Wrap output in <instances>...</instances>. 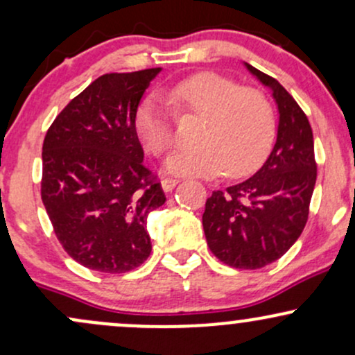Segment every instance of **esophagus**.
I'll list each match as a JSON object with an SVG mask.
<instances>
[{"label":"esophagus","mask_w":355,"mask_h":355,"mask_svg":"<svg viewBox=\"0 0 355 355\" xmlns=\"http://www.w3.org/2000/svg\"><path fill=\"white\" fill-rule=\"evenodd\" d=\"M177 178H162V189L165 191H172L177 187Z\"/></svg>","instance_id":"1"}]
</instances>
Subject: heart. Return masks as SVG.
<instances>
[{
  "label": "heart",
  "mask_w": 355,
  "mask_h": 355,
  "mask_svg": "<svg viewBox=\"0 0 355 355\" xmlns=\"http://www.w3.org/2000/svg\"><path fill=\"white\" fill-rule=\"evenodd\" d=\"M164 100L138 107L135 125L141 144L155 157L173 146L175 120L200 118L197 146L175 152L166 170L177 175L243 177L262 164L275 135L274 107L266 93L218 73H198L166 88Z\"/></svg>",
  "instance_id": "b5f03b06"
}]
</instances>
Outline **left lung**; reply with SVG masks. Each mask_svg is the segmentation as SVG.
I'll use <instances>...</instances> for the list:
<instances>
[{"label":"left lung","instance_id":"8db88e82","mask_svg":"<svg viewBox=\"0 0 355 355\" xmlns=\"http://www.w3.org/2000/svg\"><path fill=\"white\" fill-rule=\"evenodd\" d=\"M247 68L274 92L280 115L277 141L254 177L214 190L202 223L207 243L220 262L255 270L279 260L302 234L317 164L304 110L275 78L252 64Z\"/></svg>","mask_w":355,"mask_h":355}]
</instances>
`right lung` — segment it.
I'll list each match as a JSON object with an SVG mask.
<instances>
[{
    "mask_svg": "<svg viewBox=\"0 0 355 355\" xmlns=\"http://www.w3.org/2000/svg\"><path fill=\"white\" fill-rule=\"evenodd\" d=\"M158 73L101 75L61 110L44 137L43 205L61 247L89 270L125 274L152 252L146 218L166 197L144 165L135 118Z\"/></svg>",
    "mask_w": 355,
    "mask_h": 355,
    "instance_id": "right-lung-1",
    "label": "right lung"
}]
</instances>
